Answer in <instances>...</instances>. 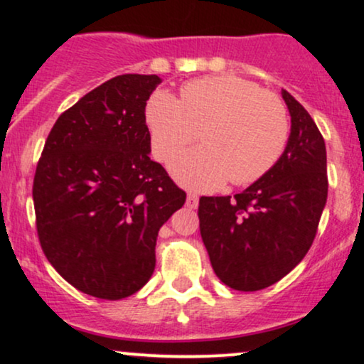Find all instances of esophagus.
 <instances>
[{"mask_svg":"<svg viewBox=\"0 0 364 364\" xmlns=\"http://www.w3.org/2000/svg\"><path fill=\"white\" fill-rule=\"evenodd\" d=\"M186 207L188 208H196L198 207V196L195 193H188L186 196Z\"/></svg>","mask_w":364,"mask_h":364,"instance_id":"obj_1","label":"esophagus"}]
</instances>
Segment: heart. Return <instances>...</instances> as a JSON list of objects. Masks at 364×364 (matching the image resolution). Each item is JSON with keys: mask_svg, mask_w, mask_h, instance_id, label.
<instances>
[{"mask_svg": "<svg viewBox=\"0 0 364 364\" xmlns=\"http://www.w3.org/2000/svg\"><path fill=\"white\" fill-rule=\"evenodd\" d=\"M145 124L152 154L162 162L193 144L200 132L202 147L171 162L178 181L193 190H215L228 179L236 186L258 181L281 161L291 136L282 99L232 75L188 82L179 99L154 92Z\"/></svg>", "mask_w": 364, "mask_h": 364, "instance_id": "obj_1", "label": "heart"}]
</instances>
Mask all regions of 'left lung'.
I'll return each instance as SVG.
<instances>
[{
  "mask_svg": "<svg viewBox=\"0 0 364 364\" xmlns=\"http://www.w3.org/2000/svg\"><path fill=\"white\" fill-rule=\"evenodd\" d=\"M291 136L281 161L243 193L202 196L200 235L212 269L236 291L281 281L308 253L327 203L325 141L308 111L287 90Z\"/></svg>",
  "mask_w": 364,
  "mask_h": 364,
  "instance_id": "left-lung-1",
  "label": "left lung"
}]
</instances>
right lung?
<instances>
[{
    "mask_svg": "<svg viewBox=\"0 0 364 364\" xmlns=\"http://www.w3.org/2000/svg\"><path fill=\"white\" fill-rule=\"evenodd\" d=\"M157 75H119L56 119L36 168V228L56 272L94 298H128L156 269L161 225L186 193L150 161Z\"/></svg>",
    "mask_w": 364,
    "mask_h": 364,
    "instance_id": "add662e5",
    "label": "right lung"
}]
</instances>
